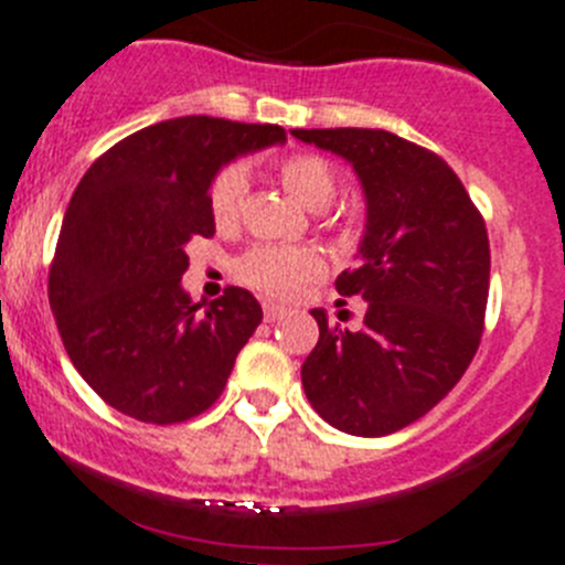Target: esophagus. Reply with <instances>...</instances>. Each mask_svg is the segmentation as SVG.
<instances>
[{"instance_id":"1","label":"esophagus","mask_w":565,"mask_h":565,"mask_svg":"<svg viewBox=\"0 0 565 565\" xmlns=\"http://www.w3.org/2000/svg\"><path fill=\"white\" fill-rule=\"evenodd\" d=\"M264 318H267L269 323L278 321V318H284V307H278V303H264Z\"/></svg>"}]
</instances>
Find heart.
Masks as SVG:
<instances>
[{
	"label": "heart",
	"mask_w": 565,
	"mask_h": 565,
	"mask_svg": "<svg viewBox=\"0 0 565 565\" xmlns=\"http://www.w3.org/2000/svg\"><path fill=\"white\" fill-rule=\"evenodd\" d=\"M278 179L292 199L303 207L327 210L338 193V179L332 167L316 153H296L278 164ZM244 201H247V173L238 164H230L215 173L207 190V204L213 224L218 230H235L242 222ZM321 255L310 247H276L264 244L244 255L235 264V276L247 287L264 296L289 298L307 281L321 276Z\"/></svg>",
	"instance_id": "b5f03b06"
}]
</instances>
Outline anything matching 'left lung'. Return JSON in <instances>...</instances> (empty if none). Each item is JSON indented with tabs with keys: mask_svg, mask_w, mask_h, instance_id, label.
Here are the masks:
<instances>
[{
	"mask_svg": "<svg viewBox=\"0 0 565 565\" xmlns=\"http://www.w3.org/2000/svg\"><path fill=\"white\" fill-rule=\"evenodd\" d=\"M343 156L366 195L361 264L335 289L366 301L358 330L312 310L301 366L312 409L335 429L381 438L424 418L472 364L489 298V235L455 170L386 130H292Z\"/></svg>",
	"mask_w": 565,
	"mask_h": 565,
	"instance_id": "8db88e82",
	"label": "left lung"
}]
</instances>
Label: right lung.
<instances>
[{"label":"right lung","instance_id":"1","mask_svg":"<svg viewBox=\"0 0 565 565\" xmlns=\"http://www.w3.org/2000/svg\"><path fill=\"white\" fill-rule=\"evenodd\" d=\"M284 139L278 125L181 116L127 136L82 175L47 298L73 366L113 409L167 426L218 401L264 312L242 287L207 307L190 301L188 244L215 233V173Z\"/></svg>","mask_w":565,"mask_h":565}]
</instances>
